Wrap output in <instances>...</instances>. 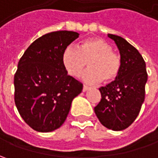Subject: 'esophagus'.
<instances>
[{"label":"esophagus","instance_id":"1","mask_svg":"<svg viewBox=\"0 0 158 158\" xmlns=\"http://www.w3.org/2000/svg\"><path fill=\"white\" fill-rule=\"evenodd\" d=\"M89 87L87 85H83V87H82V91L84 92V91H86V90H88Z\"/></svg>","mask_w":158,"mask_h":158}]
</instances>
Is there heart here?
Masks as SVG:
<instances>
[{
	"instance_id": "heart-1",
	"label": "heart",
	"mask_w": 158,
	"mask_h": 158,
	"mask_svg": "<svg viewBox=\"0 0 158 158\" xmlns=\"http://www.w3.org/2000/svg\"><path fill=\"white\" fill-rule=\"evenodd\" d=\"M89 69L82 74V79L88 83L103 80L109 83L117 79L121 69V59L112 46L100 38H91L82 41L76 49L68 46L62 54V63L68 74L73 77L80 76L85 67Z\"/></svg>"
}]
</instances>
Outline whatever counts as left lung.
<instances>
[{
  "mask_svg": "<svg viewBox=\"0 0 158 158\" xmlns=\"http://www.w3.org/2000/svg\"><path fill=\"white\" fill-rule=\"evenodd\" d=\"M117 45L121 59L115 81L101 87V100L94 108L101 124L113 131L128 127L137 118L145 98L148 79L146 64L135 47L123 38L108 34Z\"/></svg>",
  "mask_w": 158,
  "mask_h": 158,
  "instance_id": "8db88e82",
  "label": "left lung"
}]
</instances>
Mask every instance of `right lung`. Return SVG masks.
Segmentation results:
<instances>
[{
  "label": "right lung",
  "instance_id": "1",
  "mask_svg": "<svg viewBox=\"0 0 158 158\" xmlns=\"http://www.w3.org/2000/svg\"><path fill=\"white\" fill-rule=\"evenodd\" d=\"M75 31H53L36 40L24 52L14 76L15 104L23 119L38 132H52L66 120L82 83L68 75L62 63Z\"/></svg>",
  "mask_w": 158,
  "mask_h": 158
}]
</instances>
